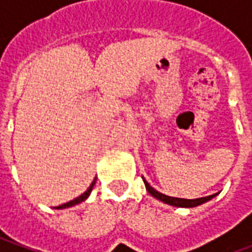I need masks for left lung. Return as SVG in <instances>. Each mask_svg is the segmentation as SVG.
Returning <instances> with one entry per match:
<instances>
[{"label": "left lung", "instance_id": "8db88e82", "mask_svg": "<svg viewBox=\"0 0 252 252\" xmlns=\"http://www.w3.org/2000/svg\"><path fill=\"white\" fill-rule=\"evenodd\" d=\"M144 181V185L147 188L148 193L155 197V198H158V200L163 201L164 204H169V205L173 206H181V208H191V206H197L201 205L202 202H206V201H209L211 198H213L216 194H212V195H206V197H201V198H194V200H186V198H175V197H169V195L162 194V193H159L158 190H155L153 186L148 185V182L146 180Z\"/></svg>", "mask_w": 252, "mask_h": 252}]
</instances>
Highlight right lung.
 I'll use <instances>...</instances> for the list:
<instances>
[{"label": "right lung", "instance_id": "obj_1", "mask_svg": "<svg viewBox=\"0 0 252 252\" xmlns=\"http://www.w3.org/2000/svg\"><path fill=\"white\" fill-rule=\"evenodd\" d=\"M94 184H95V180L92 182V185L89 186V189L83 193V194H81L79 197H77V198H74L72 201H68V202H66V204H63V205H59L57 206V209H63V208H68V206H72L75 205V204H79V202H82V201H85L86 198L89 197V194H90V191H92V189H93Z\"/></svg>", "mask_w": 252, "mask_h": 252}]
</instances>
